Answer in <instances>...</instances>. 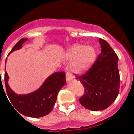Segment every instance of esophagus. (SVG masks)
Here are the masks:
<instances>
[{
    "label": "esophagus",
    "mask_w": 134,
    "mask_h": 134,
    "mask_svg": "<svg viewBox=\"0 0 134 134\" xmlns=\"http://www.w3.org/2000/svg\"><path fill=\"white\" fill-rule=\"evenodd\" d=\"M73 79V76L70 74L69 72H67L66 74V80L67 82H69L70 80H72Z\"/></svg>",
    "instance_id": "34e87169"
}]
</instances>
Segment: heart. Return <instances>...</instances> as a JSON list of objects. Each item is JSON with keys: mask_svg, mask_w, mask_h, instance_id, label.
Segmentation results:
<instances>
[{"mask_svg": "<svg viewBox=\"0 0 134 134\" xmlns=\"http://www.w3.org/2000/svg\"><path fill=\"white\" fill-rule=\"evenodd\" d=\"M66 60L72 62L71 70L76 74H82L93 66L96 60V52L91 46L74 45L66 51Z\"/></svg>", "mask_w": 134, "mask_h": 134, "instance_id": "b5f03b06", "label": "heart"}]
</instances>
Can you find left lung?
Instances as JSON below:
<instances>
[{
	"label": "left lung",
	"instance_id": "obj_1",
	"mask_svg": "<svg viewBox=\"0 0 134 134\" xmlns=\"http://www.w3.org/2000/svg\"><path fill=\"white\" fill-rule=\"evenodd\" d=\"M101 52L89 70L76 76L85 88V94L79 99L86 109L98 111L107 109L118 97L119 91L118 57L110 45L99 38Z\"/></svg>",
	"mask_w": 134,
	"mask_h": 134
}]
</instances>
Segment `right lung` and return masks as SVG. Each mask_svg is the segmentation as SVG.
<instances>
[{"label":"right lung","mask_w":134,"mask_h":134,"mask_svg":"<svg viewBox=\"0 0 134 134\" xmlns=\"http://www.w3.org/2000/svg\"><path fill=\"white\" fill-rule=\"evenodd\" d=\"M27 40V38L20 40L9 54L21 49ZM9 79L8 74L5 72L4 83L10 105L12 104L11 105H13L12 107H15V111L16 110L21 114L30 118H40L49 114L55 105L59 91L66 84L65 72H54L48 76L40 88L34 92L29 94H18L10 88L8 84Z\"/></svg>","instance_id":"obj_1"}]
</instances>
